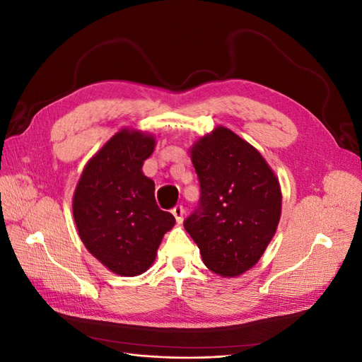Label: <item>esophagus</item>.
Segmentation results:
<instances>
[{"mask_svg":"<svg viewBox=\"0 0 362 362\" xmlns=\"http://www.w3.org/2000/svg\"><path fill=\"white\" fill-rule=\"evenodd\" d=\"M172 214H173V217L177 218V223H182V221H184V208L181 206V205H178V206H175L173 210H172Z\"/></svg>","mask_w":362,"mask_h":362,"instance_id":"34e87169","label":"esophagus"}]
</instances>
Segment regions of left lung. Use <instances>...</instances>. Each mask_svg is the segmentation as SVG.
I'll return each instance as SVG.
<instances>
[{
  "instance_id": "left-lung-1",
  "label": "left lung",
  "mask_w": 362,
  "mask_h": 362,
  "mask_svg": "<svg viewBox=\"0 0 362 362\" xmlns=\"http://www.w3.org/2000/svg\"><path fill=\"white\" fill-rule=\"evenodd\" d=\"M190 158L201 206L184 222L185 231L216 275H243L276 233L282 206L278 177L254 146L222 125L194 141Z\"/></svg>"
}]
</instances>
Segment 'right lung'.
<instances>
[{
	"mask_svg": "<svg viewBox=\"0 0 362 362\" xmlns=\"http://www.w3.org/2000/svg\"><path fill=\"white\" fill-rule=\"evenodd\" d=\"M157 140L122 128L87 161L72 199L86 249L119 276H137L154 264L161 240L175 225L156 202V184L141 170Z\"/></svg>",
	"mask_w": 362,
	"mask_h": 362,
	"instance_id": "1",
	"label": "right lung"
}]
</instances>
